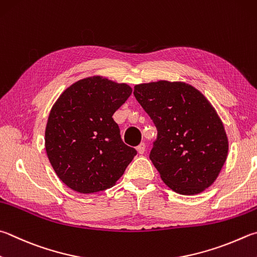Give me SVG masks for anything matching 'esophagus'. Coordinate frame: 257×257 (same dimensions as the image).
Masks as SVG:
<instances>
[{"mask_svg": "<svg viewBox=\"0 0 257 257\" xmlns=\"http://www.w3.org/2000/svg\"><path fill=\"white\" fill-rule=\"evenodd\" d=\"M136 149H137V152H138L139 154H144V153H145V149H146V146H145L144 143H142V144L138 145Z\"/></svg>", "mask_w": 257, "mask_h": 257, "instance_id": "34e87169", "label": "esophagus"}]
</instances>
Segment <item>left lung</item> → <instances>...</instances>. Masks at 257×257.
I'll return each instance as SVG.
<instances>
[{
    "label": "left lung",
    "instance_id": "left-lung-1",
    "mask_svg": "<svg viewBox=\"0 0 257 257\" xmlns=\"http://www.w3.org/2000/svg\"><path fill=\"white\" fill-rule=\"evenodd\" d=\"M134 95L157 128L149 158L176 193L198 194L218 177L228 155L222 121L197 88L184 82L135 85Z\"/></svg>",
    "mask_w": 257,
    "mask_h": 257
}]
</instances>
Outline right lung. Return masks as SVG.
Masks as SVG:
<instances>
[{
	"instance_id": "right-lung-1",
	"label": "right lung",
	"mask_w": 257,
	"mask_h": 257,
	"mask_svg": "<svg viewBox=\"0 0 257 257\" xmlns=\"http://www.w3.org/2000/svg\"><path fill=\"white\" fill-rule=\"evenodd\" d=\"M133 92L125 83L91 76L68 86L50 110L45 147L55 173L69 189L112 188L136 155L123 144L112 115Z\"/></svg>"
}]
</instances>
